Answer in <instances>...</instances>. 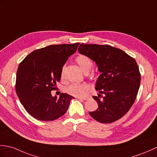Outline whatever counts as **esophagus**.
Instances as JSON below:
<instances>
[{
    "instance_id": "34e87169",
    "label": "esophagus",
    "mask_w": 157,
    "mask_h": 157,
    "mask_svg": "<svg viewBox=\"0 0 157 157\" xmlns=\"http://www.w3.org/2000/svg\"><path fill=\"white\" fill-rule=\"evenodd\" d=\"M77 99L79 100H81V101H84V100H87V98H78Z\"/></svg>"
}]
</instances>
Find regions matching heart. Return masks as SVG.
<instances>
[{"instance_id":"b5f03b06","label":"heart","mask_w":157,"mask_h":157,"mask_svg":"<svg viewBox=\"0 0 157 157\" xmlns=\"http://www.w3.org/2000/svg\"><path fill=\"white\" fill-rule=\"evenodd\" d=\"M76 62H77L79 68L84 73L86 71H89L92 66V62L90 58L86 56H83V55L79 56L76 58ZM64 67L62 68L61 72V79L64 78ZM89 88V86L87 84L72 83V84L68 86L65 88V92L72 96L77 98H83L87 95Z\"/></svg>"}]
</instances>
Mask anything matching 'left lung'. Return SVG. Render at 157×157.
Instances as JSON below:
<instances>
[{
	"mask_svg": "<svg viewBox=\"0 0 157 157\" xmlns=\"http://www.w3.org/2000/svg\"><path fill=\"white\" fill-rule=\"evenodd\" d=\"M80 54L96 63L100 72L95 89L98 96H93L98 104L90 115L101 123H111L124 116L136 100L140 84V74L135 59L110 45L82 43ZM104 94L103 100L99 97Z\"/></svg>",
	"mask_w": 157,
	"mask_h": 157,
	"instance_id": "1",
	"label": "left lung"
}]
</instances>
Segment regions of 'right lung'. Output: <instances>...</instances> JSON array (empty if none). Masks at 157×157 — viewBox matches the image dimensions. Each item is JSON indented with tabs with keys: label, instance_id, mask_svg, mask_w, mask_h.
Returning a JSON list of instances; mask_svg holds the SVG:
<instances>
[{
	"label": "right lung",
	"instance_id": "obj_1",
	"mask_svg": "<svg viewBox=\"0 0 157 157\" xmlns=\"http://www.w3.org/2000/svg\"><path fill=\"white\" fill-rule=\"evenodd\" d=\"M79 43L52 45L35 50L25 58L17 71L16 92L21 104L33 117L52 121L67 112L74 97L61 93L52 95L69 57Z\"/></svg>",
	"mask_w": 157,
	"mask_h": 157
}]
</instances>
